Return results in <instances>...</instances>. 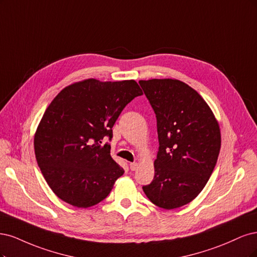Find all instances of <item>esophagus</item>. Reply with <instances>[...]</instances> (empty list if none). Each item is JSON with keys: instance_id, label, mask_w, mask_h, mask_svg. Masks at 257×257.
I'll return each instance as SVG.
<instances>
[{"instance_id": "1", "label": "esophagus", "mask_w": 257, "mask_h": 257, "mask_svg": "<svg viewBox=\"0 0 257 257\" xmlns=\"http://www.w3.org/2000/svg\"><path fill=\"white\" fill-rule=\"evenodd\" d=\"M138 167H139V164H138L137 162L130 163V170H131V171H136V170L138 169Z\"/></svg>"}]
</instances>
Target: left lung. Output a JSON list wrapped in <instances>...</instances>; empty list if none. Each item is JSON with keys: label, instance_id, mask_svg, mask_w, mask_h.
Listing matches in <instances>:
<instances>
[{"label": "left lung", "instance_id": "1", "mask_svg": "<svg viewBox=\"0 0 257 257\" xmlns=\"http://www.w3.org/2000/svg\"><path fill=\"white\" fill-rule=\"evenodd\" d=\"M157 118L159 150L155 176L143 191L164 209L184 206L200 194L221 147L219 123L196 90L179 80H141Z\"/></svg>", "mask_w": 257, "mask_h": 257}]
</instances>
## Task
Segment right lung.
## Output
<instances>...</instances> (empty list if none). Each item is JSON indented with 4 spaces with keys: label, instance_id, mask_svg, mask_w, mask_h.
Wrapping results in <instances>:
<instances>
[{
    "label": "right lung",
    "instance_id": "right-lung-1",
    "mask_svg": "<svg viewBox=\"0 0 257 257\" xmlns=\"http://www.w3.org/2000/svg\"><path fill=\"white\" fill-rule=\"evenodd\" d=\"M142 94L135 80L87 79L65 87L47 107L34 138L35 156L62 201L87 208L109 195L123 169L102 139L111 141L123 107Z\"/></svg>",
    "mask_w": 257,
    "mask_h": 257
}]
</instances>
